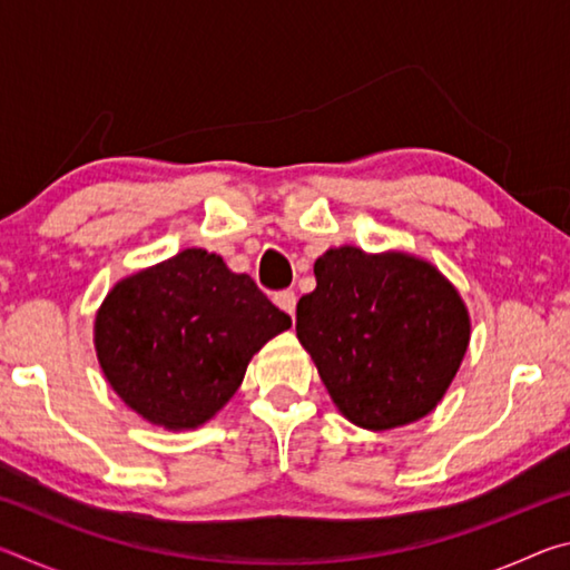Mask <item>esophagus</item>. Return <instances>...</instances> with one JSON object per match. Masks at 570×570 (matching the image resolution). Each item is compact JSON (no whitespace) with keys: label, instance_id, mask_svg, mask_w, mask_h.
Returning <instances> with one entry per match:
<instances>
[{"label":"esophagus","instance_id":"obj_1","mask_svg":"<svg viewBox=\"0 0 570 570\" xmlns=\"http://www.w3.org/2000/svg\"><path fill=\"white\" fill-rule=\"evenodd\" d=\"M274 302H276L278 308H284L288 316H294V312H296V292H292V288H284V292L274 294Z\"/></svg>","mask_w":570,"mask_h":570}]
</instances>
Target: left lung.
Wrapping results in <instances>:
<instances>
[{"label": "left lung", "mask_w": 570, "mask_h": 570, "mask_svg": "<svg viewBox=\"0 0 570 570\" xmlns=\"http://www.w3.org/2000/svg\"><path fill=\"white\" fill-rule=\"evenodd\" d=\"M298 298L296 336L346 420L392 430L438 407L470 342V314L435 266L404 250L330 248Z\"/></svg>", "instance_id": "1"}]
</instances>
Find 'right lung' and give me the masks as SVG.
<instances>
[{
	"instance_id": "obj_1",
	"label": "right lung",
	"mask_w": 570,
	"mask_h": 570,
	"mask_svg": "<svg viewBox=\"0 0 570 570\" xmlns=\"http://www.w3.org/2000/svg\"><path fill=\"white\" fill-rule=\"evenodd\" d=\"M292 326L246 274L186 248L110 288L95 316L105 380L142 420L193 430L234 397L262 346Z\"/></svg>"
}]
</instances>
